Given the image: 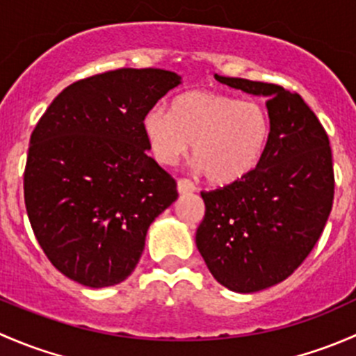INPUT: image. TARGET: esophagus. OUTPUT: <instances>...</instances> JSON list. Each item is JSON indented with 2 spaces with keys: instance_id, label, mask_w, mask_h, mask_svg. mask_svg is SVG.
<instances>
[{
  "instance_id": "esophagus-1",
  "label": "esophagus",
  "mask_w": 356,
  "mask_h": 356,
  "mask_svg": "<svg viewBox=\"0 0 356 356\" xmlns=\"http://www.w3.org/2000/svg\"><path fill=\"white\" fill-rule=\"evenodd\" d=\"M177 191L179 195H189V193H195L196 188L189 179H179L177 182Z\"/></svg>"
}]
</instances>
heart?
I'll return each instance as SVG.
<instances>
[{
	"label": "heart",
	"instance_id": "obj_1",
	"mask_svg": "<svg viewBox=\"0 0 356 356\" xmlns=\"http://www.w3.org/2000/svg\"><path fill=\"white\" fill-rule=\"evenodd\" d=\"M143 134L158 163L175 165L193 148L204 177L215 186H229L260 163L272 124L267 108L257 102L217 91H189L172 102V111L165 106L146 111Z\"/></svg>",
	"mask_w": 356,
	"mask_h": 356
}]
</instances>
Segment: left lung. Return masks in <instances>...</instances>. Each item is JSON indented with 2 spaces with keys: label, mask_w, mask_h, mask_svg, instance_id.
Wrapping results in <instances>:
<instances>
[{
  "label": "left lung",
  "mask_w": 356,
  "mask_h": 356,
  "mask_svg": "<svg viewBox=\"0 0 356 356\" xmlns=\"http://www.w3.org/2000/svg\"><path fill=\"white\" fill-rule=\"evenodd\" d=\"M215 79L267 96L272 134L251 174L201 191L204 217L196 246L217 282L254 293L288 279L321 238L334 200L327 132L298 92L248 79Z\"/></svg>",
  "instance_id": "obj_1"
}]
</instances>
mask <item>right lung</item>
<instances>
[{
	"instance_id": "add662e5",
	"label": "right lung",
	"mask_w": 356,
	"mask_h": 356,
	"mask_svg": "<svg viewBox=\"0 0 356 356\" xmlns=\"http://www.w3.org/2000/svg\"><path fill=\"white\" fill-rule=\"evenodd\" d=\"M179 84L161 68L92 75L63 89L32 131L25 208L39 246L72 281L127 279L152 222L177 200V182L146 155L143 117Z\"/></svg>"
}]
</instances>
